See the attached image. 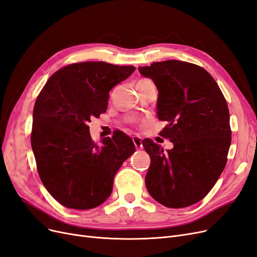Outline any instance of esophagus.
Masks as SVG:
<instances>
[{
	"instance_id": "obj_1",
	"label": "esophagus",
	"mask_w": 257,
	"mask_h": 257,
	"mask_svg": "<svg viewBox=\"0 0 257 257\" xmlns=\"http://www.w3.org/2000/svg\"><path fill=\"white\" fill-rule=\"evenodd\" d=\"M132 141H134V143H135L137 148H142L143 147L142 140H141L140 137H134V138H132Z\"/></svg>"
}]
</instances>
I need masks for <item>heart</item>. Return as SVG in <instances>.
<instances>
[{"mask_svg":"<svg viewBox=\"0 0 257 257\" xmlns=\"http://www.w3.org/2000/svg\"><path fill=\"white\" fill-rule=\"evenodd\" d=\"M151 80H148V79H142V80H140L138 83H140V84H142V83H151Z\"/></svg>","mask_w":257,"mask_h":257,"instance_id":"heart-1","label":"heart"}]
</instances>
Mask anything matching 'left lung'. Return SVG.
<instances>
[{"mask_svg":"<svg viewBox=\"0 0 257 257\" xmlns=\"http://www.w3.org/2000/svg\"><path fill=\"white\" fill-rule=\"evenodd\" d=\"M139 71L158 89L157 115L168 122L160 136L174 144L164 152L143 140L151 157L147 191L169 208L191 206L208 194L225 168L231 140L226 100L210 74L191 63L156 62Z\"/></svg>","mask_w":257,"mask_h":257,"instance_id":"1","label":"left lung"}]
</instances>
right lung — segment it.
Wrapping results in <instances>:
<instances>
[{
  "instance_id": "add662e5",
  "label": "right lung",
  "mask_w": 257,
  "mask_h": 257,
  "mask_svg": "<svg viewBox=\"0 0 257 257\" xmlns=\"http://www.w3.org/2000/svg\"><path fill=\"white\" fill-rule=\"evenodd\" d=\"M135 70L105 62L70 64L52 74L36 99L31 144L37 171L48 192L67 208L105 202L115 174L136 152L121 131L96 144L87 126L106 111L110 90Z\"/></svg>"
}]
</instances>
